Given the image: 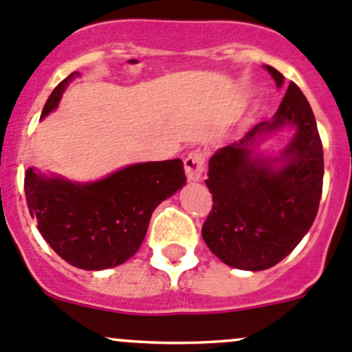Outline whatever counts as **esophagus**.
Returning <instances> with one entry per match:
<instances>
[{"label":"esophagus","instance_id":"esophagus-1","mask_svg":"<svg viewBox=\"0 0 352 352\" xmlns=\"http://www.w3.org/2000/svg\"><path fill=\"white\" fill-rule=\"evenodd\" d=\"M184 170H186L187 179L192 182L201 180L203 172H205V153L203 151H192L184 160Z\"/></svg>","mask_w":352,"mask_h":352}]
</instances>
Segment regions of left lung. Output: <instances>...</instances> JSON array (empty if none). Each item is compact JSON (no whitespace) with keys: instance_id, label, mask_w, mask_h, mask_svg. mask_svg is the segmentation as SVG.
Masks as SVG:
<instances>
[{"instance_id":"left-lung-1","label":"left lung","mask_w":352,"mask_h":352,"mask_svg":"<svg viewBox=\"0 0 352 352\" xmlns=\"http://www.w3.org/2000/svg\"><path fill=\"white\" fill-rule=\"evenodd\" d=\"M281 88L285 78L265 65ZM281 126L296 135L281 158L253 157L254 139ZM282 161L280 169L274 163ZM206 187L213 206L201 236L224 264L264 271L283 261L316 219L323 191V146L309 102L292 81L271 121L255 124L243 139L208 161Z\"/></svg>"}]
</instances>
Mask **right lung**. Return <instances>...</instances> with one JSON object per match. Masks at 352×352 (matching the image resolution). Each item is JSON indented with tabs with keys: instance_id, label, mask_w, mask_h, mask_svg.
<instances>
[{
	"instance_id": "obj_1",
	"label": "right lung",
	"mask_w": 352,
	"mask_h": 352,
	"mask_svg": "<svg viewBox=\"0 0 352 352\" xmlns=\"http://www.w3.org/2000/svg\"><path fill=\"white\" fill-rule=\"evenodd\" d=\"M72 72L52 91L41 118L58 106ZM186 184L180 160L137 163L90 184L25 172L28 208L48 245L65 262L85 271L116 267L133 257L163 199Z\"/></svg>"
}]
</instances>
